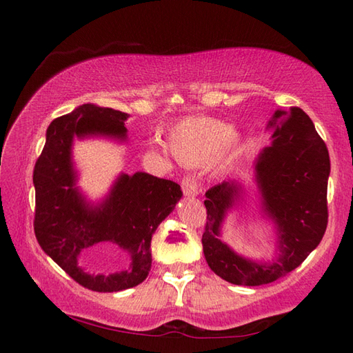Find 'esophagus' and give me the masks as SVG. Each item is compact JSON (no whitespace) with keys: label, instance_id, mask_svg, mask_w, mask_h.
Wrapping results in <instances>:
<instances>
[{"label":"esophagus","instance_id":"34e87169","mask_svg":"<svg viewBox=\"0 0 353 353\" xmlns=\"http://www.w3.org/2000/svg\"><path fill=\"white\" fill-rule=\"evenodd\" d=\"M182 191H183L186 197H196L197 194L200 192L196 177L191 176V174L183 176V179H182Z\"/></svg>","mask_w":353,"mask_h":353}]
</instances>
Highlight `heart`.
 Wrapping results in <instances>:
<instances>
[{"label": "heart", "instance_id": "b5f03b06", "mask_svg": "<svg viewBox=\"0 0 353 353\" xmlns=\"http://www.w3.org/2000/svg\"><path fill=\"white\" fill-rule=\"evenodd\" d=\"M167 142L179 162L223 168L238 154L243 134L212 117H186L171 127Z\"/></svg>", "mask_w": 353, "mask_h": 353}]
</instances>
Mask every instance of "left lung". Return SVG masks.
Returning <instances> with one entry per match:
<instances>
[{
    "instance_id": "8db88e82",
    "label": "left lung",
    "mask_w": 353,
    "mask_h": 353,
    "mask_svg": "<svg viewBox=\"0 0 353 353\" xmlns=\"http://www.w3.org/2000/svg\"><path fill=\"white\" fill-rule=\"evenodd\" d=\"M272 145L254 163L262 209L277 226L279 256L254 262L220 239L221 223L239 197V185L223 182L206 192V226L201 244L208 265L221 279L258 287L297 268L320 244L327 226V177L331 161L325 141L301 108L276 110L268 124Z\"/></svg>"
}]
</instances>
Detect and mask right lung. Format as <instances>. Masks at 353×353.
Masks as SVG:
<instances>
[{
	"label": "right lung",
	"mask_w": 353,
	"mask_h": 353,
	"mask_svg": "<svg viewBox=\"0 0 353 353\" xmlns=\"http://www.w3.org/2000/svg\"><path fill=\"white\" fill-rule=\"evenodd\" d=\"M129 115L88 103L56 118L37 157L34 235L42 250L81 287L114 292L137 287L152 268V236L182 197L176 182L147 172L121 174L99 206L86 203L76 186L71 161L74 137L125 139ZM106 241L131 253V267L109 276L89 275L78 265L79 253Z\"/></svg>",
	"instance_id": "add662e5"
}]
</instances>
